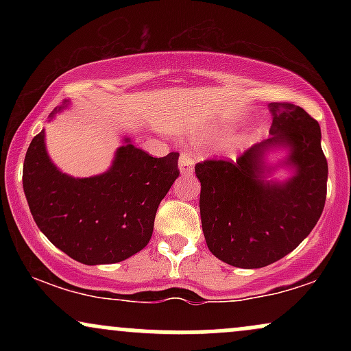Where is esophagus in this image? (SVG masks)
I'll list each match as a JSON object with an SVG mask.
<instances>
[{
    "label": "esophagus",
    "instance_id": "obj_1",
    "mask_svg": "<svg viewBox=\"0 0 351 351\" xmlns=\"http://www.w3.org/2000/svg\"><path fill=\"white\" fill-rule=\"evenodd\" d=\"M195 167V160L188 155V153H181L180 156V171L181 173H191Z\"/></svg>",
    "mask_w": 351,
    "mask_h": 351
}]
</instances>
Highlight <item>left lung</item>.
Here are the masks:
<instances>
[{"label":"left lung","instance_id":"obj_1","mask_svg":"<svg viewBox=\"0 0 351 351\" xmlns=\"http://www.w3.org/2000/svg\"><path fill=\"white\" fill-rule=\"evenodd\" d=\"M271 110V138L234 162L211 158L195 167L204 239L217 259L234 267H265L292 252L315 228L327 198L320 125L293 104H272ZM277 144L291 148L288 162L298 170L284 185L260 178L263 152Z\"/></svg>","mask_w":351,"mask_h":351}]
</instances>
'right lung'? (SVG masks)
<instances>
[{
    "instance_id": "add662e5",
    "label": "right lung",
    "mask_w": 351,
    "mask_h": 351,
    "mask_svg": "<svg viewBox=\"0 0 351 351\" xmlns=\"http://www.w3.org/2000/svg\"><path fill=\"white\" fill-rule=\"evenodd\" d=\"M178 156L153 158L127 140L107 173L75 180L51 163L43 130L24 156V195L38 228L60 251L87 265L120 263L150 241L160 201L180 176Z\"/></svg>"
}]
</instances>
